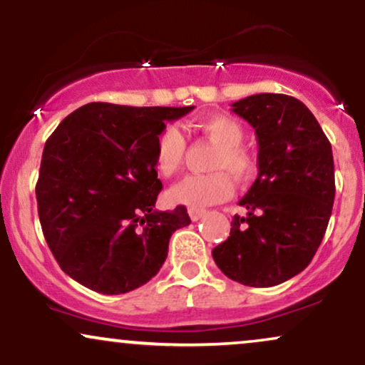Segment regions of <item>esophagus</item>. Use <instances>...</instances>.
<instances>
[{
  "label": "esophagus",
  "instance_id": "obj_1",
  "mask_svg": "<svg viewBox=\"0 0 365 365\" xmlns=\"http://www.w3.org/2000/svg\"><path fill=\"white\" fill-rule=\"evenodd\" d=\"M204 215H206V209H194V207L188 209V216H190L192 221H199Z\"/></svg>",
  "mask_w": 365,
  "mask_h": 365
}]
</instances>
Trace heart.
Instances as JSON below:
<instances>
[{"label": "heart", "mask_w": 365, "mask_h": 365, "mask_svg": "<svg viewBox=\"0 0 365 365\" xmlns=\"http://www.w3.org/2000/svg\"><path fill=\"white\" fill-rule=\"evenodd\" d=\"M200 132L207 137L217 150L211 159L209 170L215 171L204 177H188L170 190L173 202L183 206L202 209L212 204L223 202L233 194L230 177L238 183L249 182L257 170V161L249 149H245V130L232 116L211 115L197 123ZM187 140L177 125H168L161 130L156 139V166L163 177H173L182 170L185 161Z\"/></svg>", "instance_id": "heart-1"}]
</instances>
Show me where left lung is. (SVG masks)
I'll list each match as a JSON object with an SVG mask.
<instances>
[{
	"label": "left lung",
	"instance_id": "8db88e82",
	"mask_svg": "<svg viewBox=\"0 0 365 365\" xmlns=\"http://www.w3.org/2000/svg\"><path fill=\"white\" fill-rule=\"evenodd\" d=\"M259 144V175L212 259L233 282L274 287L304 271L324 237L334 202L333 150L302 101L254 94L232 104Z\"/></svg>",
	"mask_w": 365,
	"mask_h": 365
}]
</instances>
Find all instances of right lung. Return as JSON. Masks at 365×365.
Listing matches in <instances>:
<instances>
[{
  "label": "right lung",
  "instance_id": "1",
  "mask_svg": "<svg viewBox=\"0 0 365 365\" xmlns=\"http://www.w3.org/2000/svg\"><path fill=\"white\" fill-rule=\"evenodd\" d=\"M192 110L89 103L46 140L37 211L54 259L75 282L120 295L161 269L171 235L190 217L185 206L154 209L163 188L154 149L166 121Z\"/></svg>",
  "mask_w": 365,
  "mask_h": 365
}]
</instances>
